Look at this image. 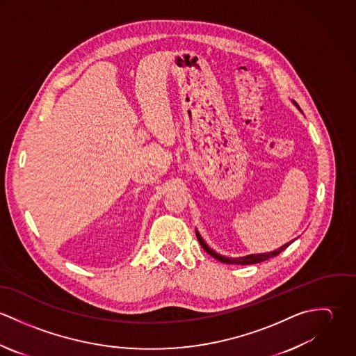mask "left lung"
I'll return each instance as SVG.
<instances>
[{"label": "left lung", "instance_id": "1", "mask_svg": "<svg viewBox=\"0 0 356 356\" xmlns=\"http://www.w3.org/2000/svg\"><path fill=\"white\" fill-rule=\"evenodd\" d=\"M293 104H295V106L302 112L300 106H299V105H298L295 102H293ZM196 236H197V240H199V243L202 244V247H203V250L205 252H208V254H211L212 257H215V259L220 260L222 263H227V264H254V263H260V261L268 260L270 257H274V256L281 254L284 250H286V248H288V247H289V245L296 240V238H295V240H292V241L286 243L285 245L280 247L278 250H275V251H273V252L245 254V256H240V257H227V256H223V254H216L213 250H211V248L207 245V243L204 241L203 237H202V234L199 233V230H197V229H196Z\"/></svg>", "mask_w": 356, "mask_h": 356}]
</instances>
